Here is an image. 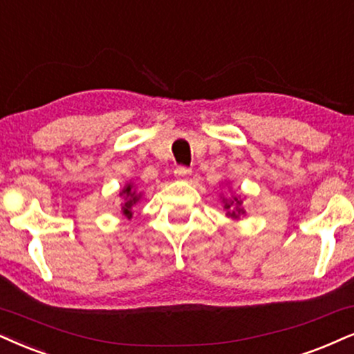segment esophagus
<instances>
[{
  "mask_svg": "<svg viewBox=\"0 0 354 354\" xmlns=\"http://www.w3.org/2000/svg\"><path fill=\"white\" fill-rule=\"evenodd\" d=\"M191 174V169L186 168V167H178L176 169H174V176L180 178V180H185V178H187Z\"/></svg>",
  "mask_w": 354,
  "mask_h": 354,
  "instance_id": "esophagus-1",
  "label": "esophagus"
}]
</instances>
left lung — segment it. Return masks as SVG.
I'll return each instance as SVG.
<instances>
[{
    "mask_svg": "<svg viewBox=\"0 0 354 354\" xmlns=\"http://www.w3.org/2000/svg\"><path fill=\"white\" fill-rule=\"evenodd\" d=\"M222 201H223V209L227 210V216L230 218L239 221L240 217L245 216L243 201H241L240 196H230V198H223Z\"/></svg>",
    "mask_w": 354,
    "mask_h": 354,
    "instance_id": "8db88e82",
    "label": "left lung"
}]
</instances>
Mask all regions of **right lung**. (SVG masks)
<instances>
[{"instance_id":"obj_1","label":"right lung","mask_w":354,"mask_h":354,"mask_svg":"<svg viewBox=\"0 0 354 354\" xmlns=\"http://www.w3.org/2000/svg\"><path fill=\"white\" fill-rule=\"evenodd\" d=\"M119 196H122L124 198V203H122V214L127 218L132 217V207L138 203V199H140L142 194H137V191L133 189V185L132 183H129V185L124 186V189L119 192Z\"/></svg>"}]
</instances>
